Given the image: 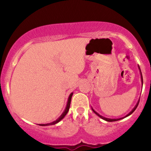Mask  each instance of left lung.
<instances>
[{
	"instance_id": "left-lung-1",
	"label": "left lung",
	"mask_w": 151,
	"mask_h": 151,
	"mask_svg": "<svg viewBox=\"0 0 151 151\" xmlns=\"http://www.w3.org/2000/svg\"><path fill=\"white\" fill-rule=\"evenodd\" d=\"M138 70H139V71H140V74H141V79L142 86H143V77H142V73H141V69H140V67H139V65L138 66ZM138 103H139V99H138V102H137V104H136V106H134V108H133V109H132V110H131V111H130L129 113L127 114V115L125 116H124V117H122V118H119V119H109V118H106V117H104V116H102L101 115H100L99 114H98L97 112L96 111H95V110H93V109L92 108V107H91V109H92V111H93L94 112V113L96 114V115H97L99 117H100V118H101V119H104V120L106 121H109V122H112V121H116L121 120V119H124V118H126V117L129 116L131 115V114H132L133 113V111H134L136 110V109L137 106H138Z\"/></svg>"
}]
</instances>
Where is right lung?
<instances>
[{
	"label": "right lung",
	"mask_w": 151,
	"mask_h": 151,
	"mask_svg": "<svg viewBox=\"0 0 151 151\" xmlns=\"http://www.w3.org/2000/svg\"><path fill=\"white\" fill-rule=\"evenodd\" d=\"M72 95H73V92H72L70 94V96H69L68 97V100H67V105H66V107L65 109V110H64L63 113L61 114V116H60V117L58 118L57 120L52 121V122L51 123H49V124H39L40 126H50V125H55V124H58V123L60 122V121L62 120V119H63L64 118L66 115H67V114L68 113L69 111V109H70V104H71V99H72Z\"/></svg>",
	"instance_id": "obj_1"
}]
</instances>
